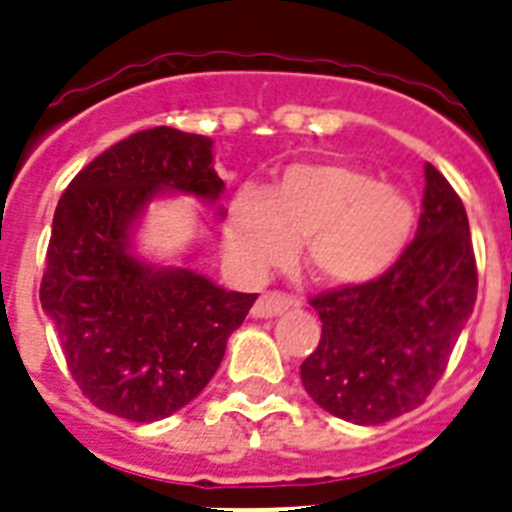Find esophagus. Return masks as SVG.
<instances>
[{
    "label": "esophagus",
    "mask_w": 512,
    "mask_h": 512,
    "mask_svg": "<svg viewBox=\"0 0 512 512\" xmlns=\"http://www.w3.org/2000/svg\"><path fill=\"white\" fill-rule=\"evenodd\" d=\"M290 306H293V298L285 296V293H278V290H267V293H262L257 298L255 306H252V316L255 319H273L278 313L288 311Z\"/></svg>",
    "instance_id": "obj_1"
}]
</instances>
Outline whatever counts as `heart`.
I'll return each mask as SVG.
<instances>
[{
    "mask_svg": "<svg viewBox=\"0 0 512 512\" xmlns=\"http://www.w3.org/2000/svg\"><path fill=\"white\" fill-rule=\"evenodd\" d=\"M416 229L411 196L344 163L288 165L265 193L245 188L224 219V252L242 278L260 280L290 262L316 283L354 288L385 275Z\"/></svg>",
    "mask_w": 512,
    "mask_h": 512,
    "instance_id": "heart-1",
    "label": "heart"
}]
</instances>
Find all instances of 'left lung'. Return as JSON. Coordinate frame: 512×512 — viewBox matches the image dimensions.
<instances>
[{
    "instance_id": "left-lung-1",
    "label": "left lung",
    "mask_w": 512,
    "mask_h": 512,
    "mask_svg": "<svg viewBox=\"0 0 512 512\" xmlns=\"http://www.w3.org/2000/svg\"><path fill=\"white\" fill-rule=\"evenodd\" d=\"M421 206L416 237L388 273L311 298L321 342L301 365L303 388L357 426L393 421L431 395L477 301L467 211L431 163Z\"/></svg>"
}]
</instances>
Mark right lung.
Segmentation results:
<instances>
[{"instance_id": "1", "label": "right lung", "mask_w": 512, "mask_h": 512, "mask_svg": "<svg viewBox=\"0 0 512 512\" xmlns=\"http://www.w3.org/2000/svg\"><path fill=\"white\" fill-rule=\"evenodd\" d=\"M211 147L173 127L135 132L91 160L55 206L40 303L81 393L112 416L150 423L191 403L257 298L135 255L132 234L160 193L219 201Z\"/></svg>"}]
</instances>
